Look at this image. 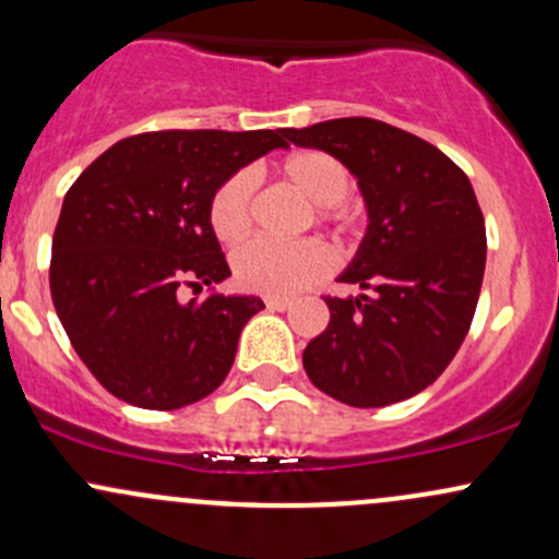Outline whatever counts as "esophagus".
Here are the masks:
<instances>
[{
	"mask_svg": "<svg viewBox=\"0 0 559 559\" xmlns=\"http://www.w3.org/2000/svg\"><path fill=\"white\" fill-rule=\"evenodd\" d=\"M265 305H267L270 310L284 312V310H289V308H292V299H286V297H267V299H265Z\"/></svg>",
	"mask_w": 559,
	"mask_h": 559,
	"instance_id": "34e87169",
	"label": "esophagus"
}]
</instances>
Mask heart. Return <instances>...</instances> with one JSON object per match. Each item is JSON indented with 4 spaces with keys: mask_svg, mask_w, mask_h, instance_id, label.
<instances>
[{
    "mask_svg": "<svg viewBox=\"0 0 559 559\" xmlns=\"http://www.w3.org/2000/svg\"><path fill=\"white\" fill-rule=\"evenodd\" d=\"M278 175L316 206V217L336 228H347L349 214L342 206L347 195L349 171L345 164L326 151H294L278 164ZM251 201L254 177L236 171L219 186L210 204V223L214 236L223 243L243 241L251 230ZM334 265V254L323 241L308 238L297 243L251 241L233 254L236 281L249 292L294 294L316 284Z\"/></svg>",
    "mask_w": 559,
    "mask_h": 559,
    "instance_id": "obj_1",
    "label": "heart"
}]
</instances>
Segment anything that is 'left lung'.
<instances>
[{
	"instance_id": "obj_1",
	"label": "left lung",
	"mask_w": 559,
	"mask_h": 559,
	"mask_svg": "<svg viewBox=\"0 0 559 559\" xmlns=\"http://www.w3.org/2000/svg\"><path fill=\"white\" fill-rule=\"evenodd\" d=\"M284 138L340 158L369 217L336 275L364 294L326 297L329 326L302 353L310 382L353 408L414 397L462 347L480 297L486 223L469 177L427 140L364 116Z\"/></svg>"
}]
</instances>
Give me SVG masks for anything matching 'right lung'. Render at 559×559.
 <instances>
[{
    "label": "right lung",
    "instance_id": "1",
    "mask_svg": "<svg viewBox=\"0 0 559 559\" xmlns=\"http://www.w3.org/2000/svg\"><path fill=\"white\" fill-rule=\"evenodd\" d=\"M284 130H171L119 140L79 175L52 236L50 292L92 377L138 408L175 411L228 377L238 336L265 302L251 294L180 299L230 275L210 223L228 177Z\"/></svg>",
    "mask_w": 559,
    "mask_h": 559
}]
</instances>
